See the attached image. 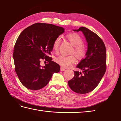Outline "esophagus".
I'll return each mask as SVG.
<instances>
[{
    "instance_id": "1",
    "label": "esophagus",
    "mask_w": 121,
    "mask_h": 121,
    "mask_svg": "<svg viewBox=\"0 0 121 121\" xmlns=\"http://www.w3.org/2000/svg\"><path fill=\"white\" fill-rule=\"evenodd\" d=\"M65 68H63V67H61L60 68V70L61 71H65Z\"/></svg>"
}]
</instances>
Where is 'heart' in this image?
<instances>
[{"instance_id": "1", "label": "heart", "mask_w": 121, "mask_h": 121, "mask_svg": "<svg viewBox=\"0 0 121 121\" xmlns=\"http://www.w3.org/2000/svg\"><path fill=\"white\" fill-rule=\"evenodd\" d=\"M68 39L74 47L73 52L78 58H83L86 55V48L85 46L82 44L83 39L78 34H70L68 35ZM60 43L61 38L60 37L56 38L54 41L52 47L56 51L58 50ZM55 60L56 63L63 67H69L76 62V58L73 55L65 56L61 55L56 57Z\"/></svg>"}]
</instances>
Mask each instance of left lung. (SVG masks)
Returning <instances> with one entry per match:
<instances>
[{
    "instance_id": "left-lung-1",
    "label": "left lung",
    "mask_w": 121,
    "mask_h": 121,
    "mask_svg": "<svg viewBox=\"0 0 121 121\" xmlns=\"http://www.w3.org/2000/svg\"><path fill=\"white\" fill-rule=\"evenodd\" d=\"M73 30L83 33L87 50L85 58L76 66L82 72L74 71L73 78L68 82V85L76 93L87 94L96 88L106 72V49L101 38L87 28L81 27Z\"/></svg>"
}]
</instances>
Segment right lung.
I'll use <instances>...</instances> for the list:
<instances>
[{
    "instance_id": "add662e5",
    "label": "right lung",
    "mask_w": 121,
    "mask_h": 121,
    "mask_svg": "<svg viewBox=\"0 0 121 121\" xmlns=\"http://www.w3.org/2000/svg\"><path fill=\"white\" fill-rule=\"evenodd\" d=\"M64 32L62 27L37 23L20 34L15 43L13 58L15 72L26 88L33 91L42 89L53 73L60 71V65L48 56L52 50L54 41ZM43 58L48 63L42 67L40 63Z\"/></svg>"
}]
</instances>
